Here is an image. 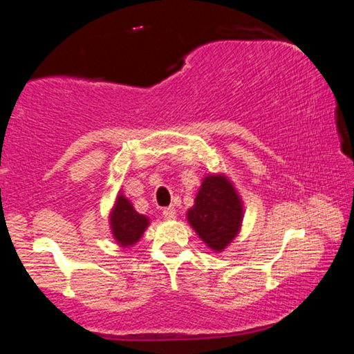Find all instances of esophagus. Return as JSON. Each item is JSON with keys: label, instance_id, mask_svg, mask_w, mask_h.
<instances>
[{"label": "esophagus", "instance_id": "obj_1", "mask_svg": "<svg viewBox=\"0 0 354 354\" xmlns=\"http://www.w3.org/2000/svg\"><path fill=\"white\" fill-rule=\"evenodd\" d=\"M162 215H164V217H165L167 220H173V218H176V209H175V207H171V206L165 207L164 211H162Z\"/></svg>", "mask_w": 354, "mask_h": 354}]
</instances>
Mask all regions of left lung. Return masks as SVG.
Returning <instances> with one entry per match:
<instances>
[{
    "label": "left lung",
    "instance_id": "8db88e82",
    "mask_svg": "<svg viewBox=\"0 0 354 354\" xmlns=\"http://www.w3.org/2000/svg\"><path fill=\"white\" fill-rule=\"evenodd\" d=\"M185 218L206 247L221 253L241 232L242 196L225 173H207Z\"/></svg>",
    "mask_w": 354,
    "mask_h": 354
}]
</instances>
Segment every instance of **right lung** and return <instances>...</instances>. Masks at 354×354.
<instances>
[{"label":"right lung","instance_id":"obj_1","mask_svg":"<svg viewBox=\"0 0 354 354\" xmlns=\"http://www.w3.org/2000/svg\"><path fill=\"white\" fill-rule=\"evenodd\" d=\"M148 226L149 218L137 212L133 203L120 190L109 212V227L115 243L122 248L134 247Z\"/></svg>","mask_w":354,"mask_h":354}]
</instances>
